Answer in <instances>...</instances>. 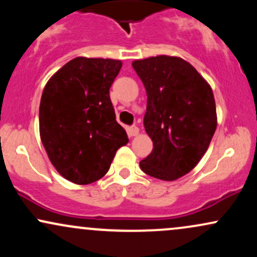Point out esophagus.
Segmentation results:
<instances>
[{
  "mask_svg": "<svg viewBox=\"0 0 257 257\" xmlns=\"http://www.w3.org/2000/svg\"><path fill=\"white\" fill-rule=\"evenodd\" d=\"M128 133H129V135H131V137H137V135L139 134V128L137 125H133L128 129Z\"/></svg>",
  "mask_w": 257,
  "mask_h": 257,
  "instance_id": "1",
  "label": "esophagus"
}]
</instances>
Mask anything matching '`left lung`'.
Instances as JSON below:
<instances>
[{
	"label": "left lung",
	"mask_w": 257,
	"mask_h": 257,
	"mask_svg": "<svg viewBox=\"0 0 257 257\" xmlns=\"http://www.w3.org/2000/svg\"><path fill=\"white\" fill-rule=\"evenodd\" d=\"M132 65L145 85L144 125L153 141L140 168L152 178L174 181L198 164L216 131L213 90L181 58L158 55Z\"/></svg>",
	"instance_id": "left-lung-1"
}]
</instances>
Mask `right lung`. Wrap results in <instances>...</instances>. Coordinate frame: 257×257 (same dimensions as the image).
Listing matches in <instances>:
<instances>
[{
	"label": "right lung",
	"mask_w": 257,
	"mask_h": 257,
	"mask_svg": "<svg viewBox=\"0 0 257 257\" xmlns=\"http://www.w3.org/2000/svg\"><path fill=\"white\" fill-rule=\"evenodd\" d=\"M120 67L119 60L78 57L44 87L41 140L53 166L69 181L87 185L101 179L117 150L129 141L110 99Z\"/></svg>",
	"instance_id": "right-lung-1"
}]
</instances>
